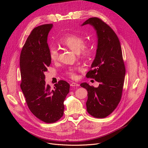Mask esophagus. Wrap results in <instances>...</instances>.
I'll list each match as a JSON object with an SVG mask.
<instances>
[{
  "mask_svg": "<svg viewBox=\"0 0 148 148\" xmlns=\"http://www.w3.org/2000/svg\"><path fill=\"white\" fill-rule=\"evenodd\" d=\"M70 86H71V87H78V86H79V85L78 84H77V83H75V82H71V83H70Z\"/></svg>",
  "mask_w": 148,
  "mask_h": 148,
  "instance_id": "esophagus-1",
  "label": "esophagus"
}]
</instances>
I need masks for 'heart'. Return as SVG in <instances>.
I'll list each match as a JSON object with an SVG mask.
<instances>
[{
    "mask_svg": "<svg viewBox=\"0 0 148 148\" xmlns=\"http://www.w3.org/2000/svg\"><path fill=\"white\" fill-rule=\"evenodd\" d=\"M60 43L74 52L80 54L82 58H88L92 53V49L90 44L85 43L83 37L77 34H67L63 37ZM49 56L51 61H56L58 59V51L55 47H51L49 49ZM77 69L70 68L66 71V74L72 78L77 77Z\"/></svg>",
    "mask_w": 148,
    "mask_h": 148,
    "instance_id": "1",
    "label": "heart"
}]
</instances>
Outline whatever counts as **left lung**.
Wrapping results in <instances>:
<instances>
[{
  "label": "left lung",
  "mask_w": 148,
  "mask_h": 148,
  "mask_svg": "<svg viewBox=\"0 0 148 148\" xmlns=\"http://www.w3.org/2000/svg\"><path fill=\"white\" fill-rule=\"evenodd\" d=\"M90 25L96 30L98 45L91 70L87 78L100 84L97 88L83 82L81 87L88 91L87 112L92 116L103 118L110 115L121 101L125 75L120 42L114 30L98 17H91L81 26Z\"/></svg>",
  "instance_id": "8db88e82"
}]
</instances>
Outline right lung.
<instances>
[{
    "label": "right lung",
    "mask_w": 148,
    "mask_h": 148,
    "mask_svg": "<svg viewBox=\"0 0 148 148\" xmlns=\"http://www.w3.org/2000/svg\"><path fill=\"white\" fill-rule=\"evenodd\" d=\"M52 24L33 29L20 53V87L32 113L46 123H54L63 115L64 101L69 92V84L60 80L54 90L46 85L45 72L51 60L49 56L47 36Z\"/></svg>",
    "instance_id": "add662e5"
}]
</instances>
